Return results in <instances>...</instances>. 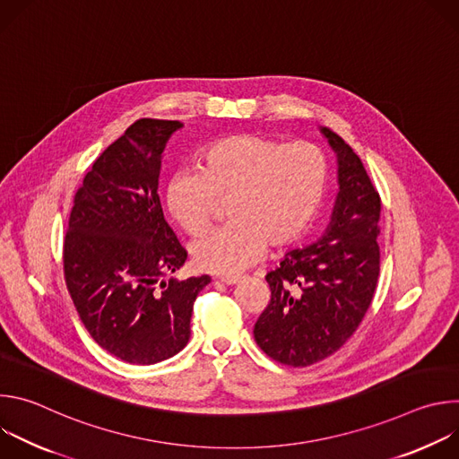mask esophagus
<instances>
[{"instance_id": "34e87169", "label": "esophagus", "mask_w": 459, "mask_h": 459, "mask_svg": "<svg viewBox=\"0 0 459 459\" xmlns=\"http://www.w3.org/2000/svg\"><path fill=\"white\" fill-rule=\"evenodd\" d=\"M220 281L225 283V285H236V283L241 281V278L239 276H221Z\"/></svg>"}]
</instances>
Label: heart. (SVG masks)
Instances as JSON below:
<instances>
[{"label":"heart","instance_id":"heart-1","mask_svg":"<svg viewBox=\"0 0 459 459\" xmlns=\"http://www.w3.org/2000/svg\"><path fill=\"white\" fill-rule=\"evenodd\" d=\"M329 185V163L312 143L283 145L259 134H234L211 143L198 170H178L165 185V209L186 234H202L218 202H227L225 227L190 248L200 271L234 276L254 265L267 245L283 248L314 223Z\"/></svg>","mask_w":459,"mask_h":459}]
</instances>
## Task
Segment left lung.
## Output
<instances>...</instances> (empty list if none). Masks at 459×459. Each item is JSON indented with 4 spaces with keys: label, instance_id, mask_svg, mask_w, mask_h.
<instances>
[{
    "label": "left lung",
    "instance_id": "8db88e82",
    "mask_svg": "<svg viewBox=\"0 0 459 459\" xmlns=\"http://www.w3.org/2000/svg\"><path fill=\"white\" fill-rule=\"evenodd\" d=\"M319 133L338 160L331 223L316 243L287 252L267 274L271 303L254 325L259 349L290 367H308L345 345L379 276V194L358 154L326 126Z\"/></svg>",
    "mask_w": 459,
    "mask_h": 459
}]
</instances>
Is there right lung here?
Segmentation results:
<instances>
[{
	"label": "right lung",
	"instance_id": "right-lung-1",
	"mask_svg": "<svg viewBox=\"0 0 459 459\" xmlns=\"http://www.w3.org/2000/svg\"><path fill=\"white\" fill-rule=\"evenodd\" d=\"M183 126L138 119L108 145L74 195L63 243V271L94 342L112 356L152 365L190 338L192 307L209 276L170 278L186 250L163 218L158 195L163 151Z\"/></svg>",
	"mask_w": 459,
	"mask_h": 459
}]
</instances>
